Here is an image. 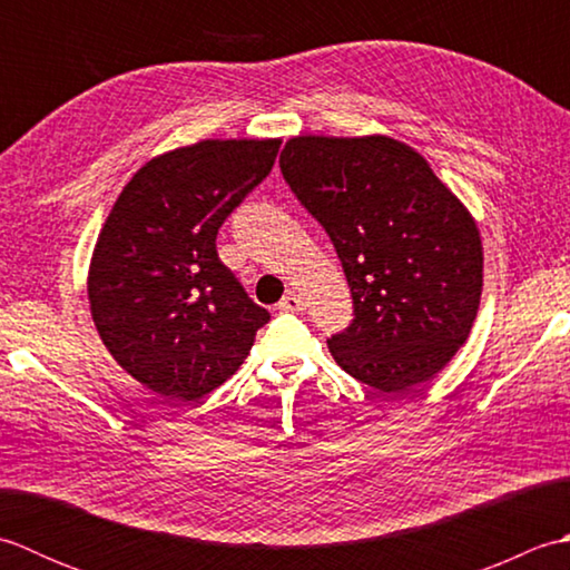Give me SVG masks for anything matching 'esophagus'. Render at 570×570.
<instances>
[{
	"label": "esophagus",
	"mask_w": 570,
	"mask_h": 570,
	"mask_svg": "<svg viewBox=\"0 0 570 570\" xmlns=\"http://www.w3.org/2000/svg\"><path fill=\"white\" fill-rule=\"evenodd\" d=\"M304 296L301 294H296V292H288L282 301H278V308L282 311H292V313H296V311H304Z\"/></svg>",
	"instance_id": "obj_1"
}]
</instances>
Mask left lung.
<instances>
[{"label":"left lung","mask_w":570,"mask_h":570,"mask_svg":"<svg viewBox=\"0 0 570 570\" xmlns=\"http://www.w3.org/2000/svg\"><path fill=\"white\" fill-rule=\"evenodd\" d=\"M286 184L343 262L355 321L328 337L380 392L433 380L468 341L482 294L475 217L409 144L386 135L292 137Z\"/></svg>","instance_id":"1"}]
</instances>
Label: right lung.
Wrapping results in <instances>:
<instances>
[{"instance_id":"right-lung-1","label":"right lung","mask_w":570,"mask_h":570,"mask_svg":"<svg viewBox=\"0 0 570 570\" xmlns=\"http://www.w3.org/2000/svg\"><path fill=\"white\" fill-rule=\"evenodd\" d=\"M282 139H200L144 164L88 269L92 323L115 362L174 404L217 390L269 313L217 257L225 217L269 176Z\"/></svg>"}]
</instances>
